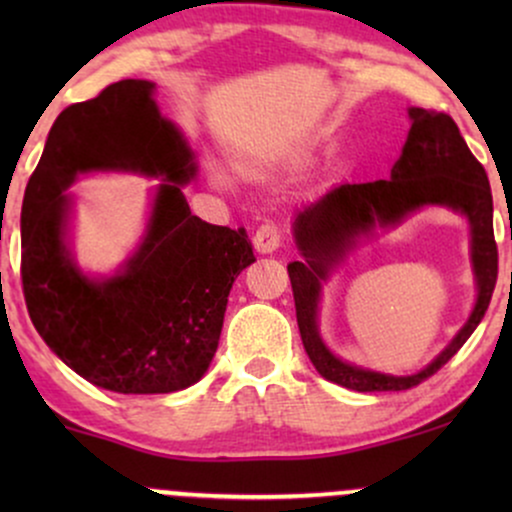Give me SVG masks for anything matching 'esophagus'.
<instances>
[{"label":"esophagus","mask_w":512,"mask_h":512,"mask_svg":"<svg viewBox=\"0 0 512 512\" xmlns=\"http://www.w3.org/2000/svg\"><path fill=\"white\" fill-rule=\"evenodd\" d=\"M252 245H255V250L260 252V255H269V252L279 250L281 228L276 226L274 221H264L255 231V236H252Z\"/></svg>","instance_id":"1"}]
</instances>
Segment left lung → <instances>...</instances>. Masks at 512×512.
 Instances as JSON below:
<instances>
[{
    "mask_svg": "<svg viewBox=\"0 0 512 512\" xmlns=\"http://www.w3.org/2000/svg\"><path fill=\"white\" fill-rule=\"evenodd\" d=\"M409 120L407 142L399 161L392 166L390 178L332 187L327 195L305 204L293 221V238L303 260L289 264V276L305 354L322 378L356 392L409 390L438 373L477 330L496 289L498 248L493 238L491 187L484 166L469 151L450 115L409 108ZM428 203L450 206L468 216L480 291L473 315L456 339L419 374L385 376L351 367L334 357L316 332L321 281L375 225H396Z\"/></svg>",
    "mask_w": 512,
    "mask_h": 512,
    "instance_id": "left-lung-1",
    "label": "left lung"
}]
</instances>
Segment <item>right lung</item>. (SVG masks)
Segmentation results:
<instances>
[{
	"label": "right lung",
	"mask_w": 512,
	"mask_h": 512,
	"mask_svg": "<svg viewBox=\"0 0 512 512\" xmlns=\"http://www.w3.org/2000/svg\"><path fill=\"white\" fill-rule=\"evenodd\" d=\"M154 88L122 79L62 110L21 209V281L33 327L74 373L122 395L195 385L219 346L233 281L255 262L245 228L211 226L190 211L182 185L195 178V154L158 113ZM93 169L164 178L143 245L108 280L81 273L63 240L66 187Z\"/></svg>",
	"instance_id": "1"
}]
</instances>
